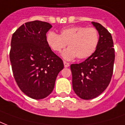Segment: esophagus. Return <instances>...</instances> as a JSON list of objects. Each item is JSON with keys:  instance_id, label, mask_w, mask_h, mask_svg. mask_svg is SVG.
<instances>
[{"instance_id": "34e87169", "label": "esophagus", "mask_w": 125, "mask_h": 125, "mask_svg": "<svg viewBox=\"0 0 125 125\" xmlns=\"http://www.w3.org/2000/svg\"><path fill=\"white\" fill-rule=\"evenodd\" d=\"M64 67L65 68H68V67H69L70 64L68 63V62H67L64 61Z\"/></svg>"}]
</instances>
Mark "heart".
<instances>
[{"instance_id": "heart-1", "label": "heart", "mask_w": 125, "mask_h": 125, "mask_svg": "<svg viewBox=\"0 0 125 125\" xmlns=\"http://www.w3.org/2000/svg\"><path fill=\"white\" fill-rule=\"evenodd\" d=\"M46 42L55 52H61L67 45L68 48L62 53L66 60H72L77 57L85 59L93 55L99 42L98 31L94 27L75 26L63 29L60 35L53 31L46 35Z\"/></svg>"}]
</instances>
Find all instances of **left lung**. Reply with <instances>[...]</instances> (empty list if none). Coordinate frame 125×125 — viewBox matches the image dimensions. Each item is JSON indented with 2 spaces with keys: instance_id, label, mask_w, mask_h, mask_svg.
<instances>
[{
  "instance_id": "obj_1",
  "label": "left lung",
  "mask_w": 125,
  "mask_h": 125,
  "mask_svg": "<svg viewBox=\"0 0 125 125\" xmlns=\"http://www.w3.org/2000/svg\"><path fill=\"white\" fill-rule=\"evenodd\" d=\"M99 34L95 52L85 61L72 64V87L75 93L84 100L99 96L108 87L113 74L115 49L111 34L102 25L91 22Z\"/></svg>"
}]
</instances>
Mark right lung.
<instances>
[{"label":"right lung","instance_id":"right-lung-1","mask_svg":"<svg viewBox=\"0 0 125 125\" xmlns=\"http://www.w3.org/2000/svg\"><path fill=\"white\" fill-rule=\"evenodd\" d=\"M52 25L34 21L23 24L13 34L10 59L13 76L21 91L40 100L52 93L58 73L63 69L62 59L46 42Z\"/></svg>","mask_w":125,"mask_h":125}]
</instances>
